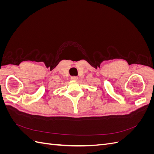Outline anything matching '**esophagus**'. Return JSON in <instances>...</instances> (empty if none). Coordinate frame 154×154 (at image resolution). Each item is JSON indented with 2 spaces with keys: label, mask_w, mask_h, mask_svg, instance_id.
I'll use <instances>...</instances> for the list:
<instances>
[{
  "label": "esophagus",
  "mask_w": 154,
  "mask_h": 154,
  "mask_svg": "<svg viewBox=\"0 0 154 154\" xmlns=\"http://www.w3.org/2000/svg\"><path fill=\"white\" fill-rule=\"evenodd\" d=\"M71 80L73 81H77L78 80V78L77 76H72L71 77Z\"/></svg>",
  "instance_id": "esophagus-1"
}]
</instances>
